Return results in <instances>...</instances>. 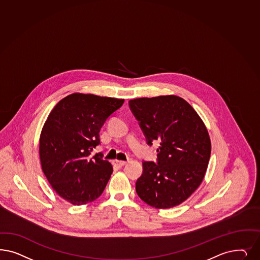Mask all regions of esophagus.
<instances>
[{
  "label": "esophagus",
  "mask_w": 260,
  "mask_h": 260,
  "mask_svg": "<svg viewBox=\"0 0 260 260\" xmlns=\"http://www.w3.org/2000/svg\"><path fill=\"white\" fill-rule=\"evenodd\" d=\"M126 164H127V161H125V160H118V159L114 160V165L117 168H121V167L125 166Z\"/></svg>",
  "instance_id": "obj_1"
}]
</instances>
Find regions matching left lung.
<instances>
[{"mask_svg": "<svg viewBox=\"0 0 260 260\" xmlns=\"http://www.w3.org/2000/svg\"><path fill=\"white\" fill-rule=\"evenodd\" d=\"M147 144L159 141L157 164L143 161L136 183L139 197L156 209L185 201L201 184L210 160L207 127L189 103L177 95L129 101Z\"/></svg>", "mask_w": 260, "mask_h": 260, "instance_id": "obj_1", "label": "left lung"}]
</instances>
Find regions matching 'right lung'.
<instances>
[{"mask_svg": "<svg viewBox=\"0 0 260 260\" xmlns=\"http://www.w3.org/2000/svg\"><path fill=\"white\" fill-rule=\"evenodd\" d=\"M123 102L75 92L51 110L40 135L39 155L45 176L64 200L86 205L103 192L113 167L92 151L101 143V127Z\"/></svg>", "mask_w": 260, "mask_h": 260, "instance_id": "right-lung-1", "label": "right lung"}]
</instances>
